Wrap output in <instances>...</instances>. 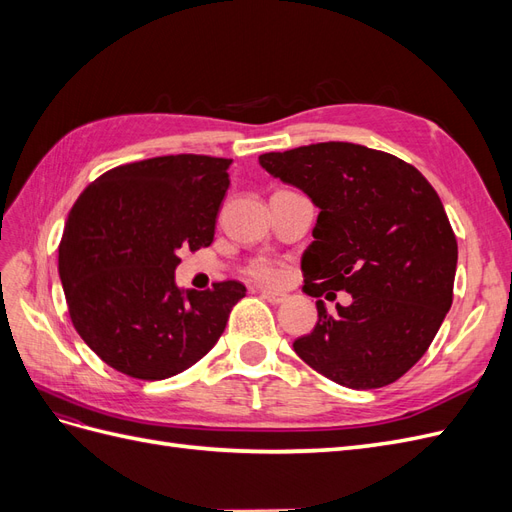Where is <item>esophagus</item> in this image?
Listing matches in <instances>:
<instances>
[{"instance_id":"obj_1","label":"esophagus","mask_w":512,"mask_h":512,"mask_svg":"<svg viewBox=\"0 0 512 512\" xmlns=\"http://www.w3.org/2000/svg\"><path fill=\"white\" fill-rule=\"evenodd\" d=\"M260 297L265 299L267 303H271V305H280V303L286 301V294H282V292H271V290H262Z\"/></svg>"}]
</instances>
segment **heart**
<instances>
[{"label":"heart","mask_w":512,"mask_h":512,"mask_svg":"<svg viewBox=\"0 0 512 512\" xmlns=\"http://www.w3.org/2000/svg\"><path fill=\"white\" fill-rule=\"evenodd\" d=\"M247 275H250L254 282H258L262 286H277V284L284 282L286 269H284L282 262L260 258V260H254L252 265L247 267Z\"/></svg>","instance_id":"obj_1"}]
</instances>
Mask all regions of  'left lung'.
Masks as SVG:
<instances>
[{
    "mask_svg": "<svg viewBox=\"0 0 512 512\" xmlns=\"http://www.w3.org/2000/svg\"><path fill=\"white\" fill-rule=\"evenodd\" d=\"M260 166L320 209L301 269L309 297L352 294L294 352L348 389H380L427 352L453 303L457 239L442 200L418 170L354 143L271 151Z\"/></svg>",
    "mask_w": 512,
    "mask_h": 512,
    "instance_id": "1",
    "label": "left lung"
}]
</instances>
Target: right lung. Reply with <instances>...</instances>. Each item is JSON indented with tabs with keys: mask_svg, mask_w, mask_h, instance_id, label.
<instances>
[{
	"mask_svg": "<svg viewBox=\"0 0 512 512\" xmlns=\"http://www.w3.org/2000/svg\"><path fill=\"white\" fill-rule=\"evenodd\" d=\"M232 160L162 156L123 164L89 183L59 243L70 320L100 359L138 380H164L215 346L237 280L179 290V252L209 247Z\"/></svg>",
	"mask_w": 512,
	"mask_h": 512,
	"instance_id": "right-lung-1",
	"label": "right lung"
}]
</instances>
